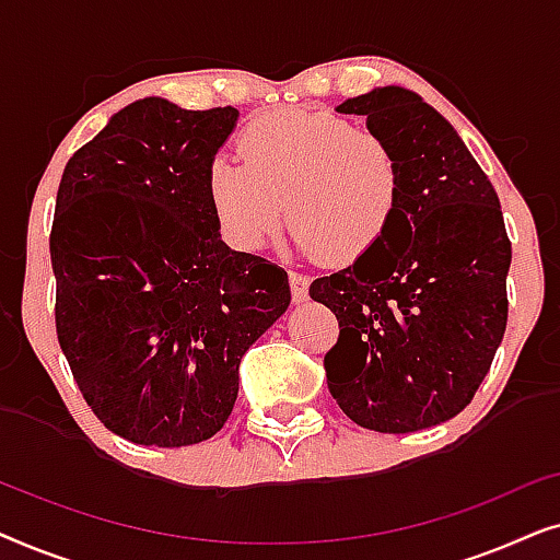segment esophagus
<instances>
[{"instance_id":"34e87169","label":"esophagus","mask_w":560,"mask_h":560,"mask_svg":"<svg viewBox=\"0 0 560 560\" xmlns=\"http://www.w3.org/2000/svg\"><path fill=\"white\" fill-rule=\"evenodd\" d=\"M308 285H311V280L305 278V275L290 272V293H293L295 303L308 301Z\"/></svg>"}]
</instances>
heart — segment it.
Wrapping results in <instances>:
<instances>
[{
	"label": "heart",
	"instance_id": "b5f03b06",
	"mask_svg": "<svg viewBox=\"0 0 560 560\" xmlns=\"http://www.w3.org/2000/svg\"><path fill=\"white\" fill-rule=\"evenodd\" d=\"M209 203L234 247L259 249L285 219L303 255L351 265L377 249L402 209L393 144L341 114L278 109L240 137V160L219 158Z\"/></svg>",
	"mask_w": 560,
	"mask_h": 560
}]
</instances>
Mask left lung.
<instances>
[{"instance_id":"1","label":"left lung","mask_w":560,"mask_h":560,"mask_svg":"<svg viewBox=\"0 0 560 560\" xmlns=\"http://www.w3.org/2000/svg\"><path fill=\"white\" fill-rule=\"evenodd\" d=\"M362 114L402 165V209L385 242L311 282L339 341L328 389L357 425L412 433L471 402L508 326L512 244L500 198L456 129L402 86L336 106Z\"/></svg>"}]
</instances>
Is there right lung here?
<instances>
[{
  "mask_svg": "<svg viewBox=\"0 0 560 560\" xmlns=\"http://www.w3.org/2000/svg\"><path fill=\"white\" fill-rule=\"evenodd\" d=\"M234 106L150 96L68 160L50 232L56 331L94 416L140 446L221 431L240 362L290 305L288 272L221 242L206 178Z\"/></svg>",
  "mask_w": 560,
  "mask_h": 560,
  "instance_id": "right-lung-1",
  "label": "right lung"
}]
</instances>
